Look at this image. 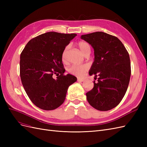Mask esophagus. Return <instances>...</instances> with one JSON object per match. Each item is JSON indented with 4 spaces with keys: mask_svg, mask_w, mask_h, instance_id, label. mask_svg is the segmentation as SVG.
Here are the masks:
<instances>
[{
    "mask_svg": "<svg viewBox=\"0 0 147 147\" xmlns=\"http://www.w3.org/2000/svg\"><path fill=\"white\" fill-rule=\"evenodd\" d=\"M77 81H78V82H83L84 81V79L81 78H78Z\"/></svg>",
    "mask_w": 147,
    "mask_h": 147,
    "instance_id": "1",
    "label": "esophagus"
}]
</instances>
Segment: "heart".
Listing matches in <instances>:
<instances>
[{
	"mask_svg": "<svg viewBox=\"0 0 147 147\" xmlns=\"http://www.w3.org/2000/svg\"><path fill=\"white\" fill-rule=\"evenodd\" d=\"M77 47L84 55H85L86 53L91 51V47L90 44L85 41H80L79 42H78ZM69 48V46H67L64 48L63 53H62V61H63L64 63H65L67 60V54ZM87 69L88 67L86 65H74L71 67L69 69V71L71 74L75 75V76L81 77L82 75H83L84 72L87 70Z\"/></svg>",
	"mask_w": 147,
	"mask_h": 147,
	"instance_id": "obj_1",
	"label": "heart"
}]
</instances>
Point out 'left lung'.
<instances>
[{"label":"left lung","mask_w":147,"mask_h":147,"mask_svg":"<svg viewBox=\"0 0 147 147\" xmlns=\"http://www.w3.org/2000/svg\"><path fill=\"white\" fill-rule=\"evenodd\" d=\"M81 38L94 49V61L90 75L98 77L86 99L92 107L100 111L117 107L126 94L131 77L129 53L119 40L103 32L82 35Z\"/></svg>","instance_id":"8db88e82"}]
</instances>
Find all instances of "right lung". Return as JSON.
<instances>
[{
    "instance_id": "1",
    "label": "right lung",
    "mask_w": 147,
    "mask_h": 147,
    "mask_svg": "<svg viewBox=\"0 0 147 147\" xmlns=\"http://www.w3.org/2000/svg\"><path fill=\"white\" fill-rule=\"evenodd\" d=\"M76 34L48 32L26 44L20 55V77L26 94L37 107L52 110L63 104L70 85L77 78L64 75L62 53ZM59 74L56 79L53 74Z\"/></svg>"
}]
</instances>
